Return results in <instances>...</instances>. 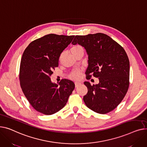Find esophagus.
Listing matches in <instances>:
<instances>
[{
  "instance_id": "1",
  "label": "esophagus",
  "mask_w": 147,
  "mask_h": 147,
  "mask_svg": "<svg viewBox=\"0 0 147 147\" xmlns=\"http://www.w3.org/2000/svg\"><path fill=\"white\" fill-rule=\"evenodd\" d=\"M75 87H78L79 85H81V83L78 82H75Z\"/></svg>"
}]
</instances>
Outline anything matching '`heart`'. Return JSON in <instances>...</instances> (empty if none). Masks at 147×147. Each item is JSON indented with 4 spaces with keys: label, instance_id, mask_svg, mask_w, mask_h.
I'll return each mask as SVG.
<instances>
[{
    "label": "heart",
    "instance_id": "heart-1",
    "mask_svg": "<svg viewBox=\"0 0 147 147\" xmlns=\"http://www.w3.org/2000/svg\"><path fill=\"white\" fill-rule=\"evenodd\" d=\"M83 50V49L82 48V47H81L79 45H76L73 46L71 48V52L73 55L76 53L77 52H78L79 51ZM81 73H82V71L81 69H78V70H75L72 71L69 75V78H71V80H79L81 76Z\"/></svg>",
    "mask_w": 147,
    "mask_h": 147
}]
</instances>
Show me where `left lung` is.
Here are the masks:
<instances>
[{
  "instance_id": "obj_1",
  "label": "left lung",
  "mask_w": 147,
  "mask_h": 147,
  "mask_svg": "<svg viewBox=\"0 0 147 147\" xmlns=\"http://www.w3.org/2000/svg\"><path fill=\"white\" fill-rule=\"evenodd\" d=\"M72 44L85 48L88 55V66L85 74L92 75L99 83L88 88L83 100L90 109L100 114L114 110L122 101L129 85V60L124 49L109 36L102 33L76 36Z\"/></svg>"
}]
</instances>
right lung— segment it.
I'll return each mask as SVG.
<instances>
[{
    "label": "right lung",
    "mask_w": 147,
    "mask_h": 147,
    "mask_svg": "<svg viewBox=\"0 0 147 147\" xmlns=\"http://www.w3.org/2000/svg\"><path fill=\"white\" fill-rule=\"evenodd\" d=\"M74 37L50 34L32 41L24 51L21 87L32 107L42 114L51 115L61 110L75 88L72 81L62 80L57 85L50 78L58 66L60 54Z\"/></svg>",
    "instance_id": "add662e5"
}]
</instances>
